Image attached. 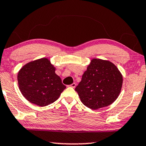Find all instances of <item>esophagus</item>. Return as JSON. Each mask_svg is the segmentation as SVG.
I'll list each match as a JSON object with an SVG mask.
<instances>
[{
	"instance_id": "obj_1",
	"label": "esophagus",
	"mask_w": 146,
	"mask_h": 146,
	"mask_svg": "<svg viewBox=\"0 0 146 146\" xmlns=\"http://www.w3.org/2000/svg\"><path fill=\"white\" fill-rule=\"evenodd\" d=\"M70 86H71V88H75L76 87V84H75V83H73V84H71L70 85Z\"/></svg>"
}]
</instances>
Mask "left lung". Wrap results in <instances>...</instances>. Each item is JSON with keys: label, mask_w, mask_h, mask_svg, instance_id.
<instances>
[{"label": "left lung", "mask_w": 146, "mask_h": 146, "mask_svg": "<svg viewBox=\"0 0 146 146\" xmlns=\"http://www.w3.org/2000/svg\"><path fill=\"white\" fill-rule=\"evenodd\" d=\"M123 76L111 62L91 59L75 88L81 102L91 110L110 106L117 100L122 87Z\"/></svg>", "instance_id": "left-lung-1"}]
</instances>
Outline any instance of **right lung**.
Instances as JSON below:
<instances>
[{"instance_id":"obj_1","label":"right lung","mask_w":146,"mask_h":146,"mask_svg":"<svg viewBox=\"0 0 146 146\" xmlns=\"http://www.w3.org/2000/svg\"><path fill=\"white\" fill-rule=\"evenodd\" d=\"M56 68L48 58L36 59L25 64L19 70L17 80L24 97L41 107L58 99L66 89Z\"/></svg>"}]
</instances>
